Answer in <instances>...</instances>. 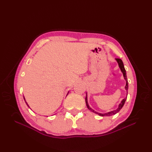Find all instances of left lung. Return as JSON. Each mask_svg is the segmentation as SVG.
<instances>
[{
	"label": "left lung",
	"mask_w": 152,
	"mask_h": 152,
	"mask_svg": "<svg viewBox=\"0 0 152 152\" xmlns=\"http://www.w3.org/2000/svg\"><path fill=\"white\" fill-rule=\"evenodd\" d=\"M115 60L117 61V62L118 63V64H119V68H120V69L121 70V72H123V74H124V78L126 80V86H125V89L126 91H127H127H128V81H127V75H126V71H125V69L124 68V63H123V61L121 59H118V58H117V59H115ZM126 99H127V97H125V99H124L121 101L120 104H119L118 106V108L115 110H113V111H111V112H109L108 113H106V114H101V113H99V112H96L95 111L93 110V109H91V108L89 107V106L88 104V97H87V95H86V105H87V107L88 108V109L89 110H91V112L95 113V114H99V115L101 116H110V115H114L115 114H117V113L122 108L123 106H124L125 102V101Z\"/></svg>",
	"instance_id": "left-lung-1"
}]
</instances>
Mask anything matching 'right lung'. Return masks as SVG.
Listing matches in <instances>:
<instances>
[{"mask_svg": "<svg viewBox=\"0 0 152 152\" xmlns=\"http://www.w3.org/2000/svg\"><path fill=\"white\" fill-rule=\"evenodd\" d=\"M23 98H24V100H25V97H24V96H23ZM25 102H26V104H27V106H28V107H29V106H28V104H27V102H26V101H25Z\"/></svg>", "mask_w": 152, "mask_h": 152, "instance_id": "obj_1", "label": "right lung"}]
</instances>
